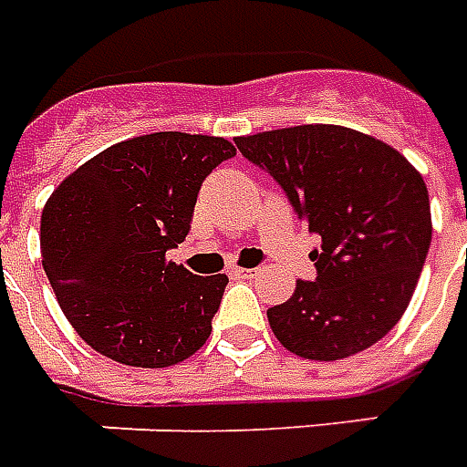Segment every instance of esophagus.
Listing matches in <instances>:
<instances>
[{
    "label": "esophagus",
    "instance_id": "esophagus-1",
    "mask_svg": "<svg viewBox=\"0 0 467 467\" xmlns=\"http://www.w3.org/2000/svg\"><path fill=\"white\" fill-rule=\"evenodd\" d=\"M231 276H234V279H254V276H256V269H241V266H234V269H231Z\"/></svg>",
    "mask_w": 467,
    "mask_h": 467
}]
</instances>
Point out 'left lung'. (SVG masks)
Segmentation results:
<instances>
[{"label":"left lung","mask_w":467,"mask_h":467,"mask_svg":"<svg viewBox=\"0 0 467 467\" xmlns=\"http://www.w3.org/2000/svg\"><path fill=\"white\" fill-rule=\"evenodd\" d=\"M274 175L322 249L317 279L266 317L289 352L345 359L379 342L408 309L432 239L428 186L392 145L342 125H296L236 138Z\"/></svg>","instance_id":"obj_1"}]
</instances>
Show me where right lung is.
Instances as JSON below:
<instances>
[{
	"mask_svg": "<svg viewBox=\"0 0 467 467\" xmlns=\"http://www.w3.org/2000/svg\"><path fill=\"white\" fill-rule=\"evenodd\" d=\"M234 155L213 135H140L82 163L47 198L42 266L95 352L158 369L206 345L228 276H196L165 254L188 236L203 178Z\"/></svg>",
	"mask_w": 467,
	"mask_h": 467,
	"instance_id": "add662e5",
	"label": "right lung"
}]
</instances>
